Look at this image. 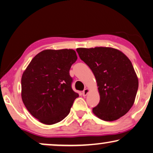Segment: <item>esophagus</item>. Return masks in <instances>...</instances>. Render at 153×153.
Segmentation results:
<instances>
[{"label":"esophagus","mask_w":153,"mask_h":153,"mask_svg":"<svg viewBox=\"0 0 153 153\" xmlns=\"http://www.w3.org/2000/svg\"><path fill=\"white\" fill-rule=\"evenodd\" d=\"M89 89H85L84 90H83L82 91V95L84 96V97H85V96H87V94L89 93Z\"/></svg>","instance_id":"34e87169"}]
</instances>
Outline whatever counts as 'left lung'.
I'll list each match as a JSON object with an SVG mask.
<instances>
[{"mask_svg":"<svg viewBox=\"0 0 153 153\" xmlns=\"http://www.w3.org/2000/svg\"><path fill=\"white\" fill-rule=\"evenodd\" d=\"M80 59L94 75L100 101L92 111L104 121L125 115L133 105L138 87L137 75L127 56L112 48H78Z\"/></svg>","mask_w":153,"mask_h":153,"instance_id":"1","label":"left lung"}]
</instances>
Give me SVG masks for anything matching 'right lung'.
I'll return each instance as SVG.
<instances>
[{
	"label": "right lung",
	"mask_w": 153,
	"mask_h": 153,
	"mask_svg": "<svg viewBox=\"0 0 153 153\" xmlns=\"http://www.w3.org/2000/svg\"><path fill=\"white\" fill-rule=\"evenodd\" d=\"M71 49L43 50L34 56L22 77V99L28 112L45 125L64 120L78 94L69 71L76 62Z\"/></svg>",
	"instance_id": "1"
}]
</instances>
